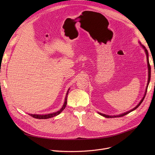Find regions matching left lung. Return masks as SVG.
<instances>
[{"instance_id":"8db88e82","label":"left lung","mask_w":155,"mask_h":155,"mask_svg":"<svg viewBox=\"0 0 155 155\" xmlns=\"http://www.w3.org/2000/svg\"><path fill=\"white\" fill-rule=\"evenodd\" d=\"M142 46H143V48L144 49V51H145V52H146V56H147V61H148V70H149V71H148V84H147V87H146V92H145V94H144V96L143 97V98L142 99V100L140 101V102L138 104V105H137L136 107H135L134 109H133L132 110H129V111H128V112H126V113H124V114H120V115H118V116H108V115H105V114H101V113H99V114H101V116H104V117H107V118H112V117H123V116H125V115H126V114H129V112H132V111H133L134 110H135V109H136L138 107L140 106V105H141V104L142 103V102L143 101V100H144V97H145V95H146V92H147V88H148V84H149V82H150V77H151V68H150V63H149V60H148V50H146V48L144 46H143V45H141Z\"/></svg>"}]
</instances>
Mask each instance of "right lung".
I'll return each instance as SVG.
<instances>
[{
  "mask_svg": "<svg viewBox=\"0 0 155 155\" xmlns=\"http://www.w3.org/2000/svg\"><path fill=\"white\" fill-rule=\"evenodd\" d=\"M70 89H68V91L67 93V95H66V97H65V100H64V103L63 105V107H61V109L57 111L56 112H53L52 114H46V115H38V114H29V115L31 116V117H34V118H36V119H49V118H51V117H53L54 116H56L57 115L60 114L64 109L65 107H66L67 105V97H68V91H69Z\"/></svg>",
  "mask_w": 155,
  "mask_h": 155,
  "instance_id": "right-lung-1",
  "label": "right lung"
}]
</instances>
